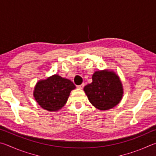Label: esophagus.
Masks as SVG:
<instances>
[{
  "label": "esophagus",
  "mask_w": 156,
  "mask_h": 156,
  "mask_svg": "<svg viewBox=\"0 0 156 156\" xmlns=\"http://www.w3.org/2000/svg\"><path fill=\"white\" fill-rule=\"evenodd\" d=\"M84 85H85V84L84 83H82V84H81V85H80V86H77V88H79V89H82L83 87H84Z\"/></svg>",
  "instance_id": "34e87169"
}]
</instances>
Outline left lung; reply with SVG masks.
<instances>
[{
	"mask_svg": "<svg viewBox=\"0 0 156 156\" xmlns=\"http://www.w3.org/2000/svg\"><path fill=\"white\" fill-rule=\"evenodd\" d=\"M89 101L100 110H108L121 101L123 89L119 76L113 71H96L92 82L84 87Z\"/></svg>",
	"mask_w": 156,
	"mask_h": 156,
	"instance_id": "obj_1",
	"label": "left lung"
}]
</instances>
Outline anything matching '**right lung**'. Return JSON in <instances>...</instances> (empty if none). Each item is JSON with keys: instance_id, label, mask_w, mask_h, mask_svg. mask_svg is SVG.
<instances>
[{"instance_id": "add662e5", "label": "right lung", "mask_w": 156, "mask_h": 156, "mask_svg": "<svg viewBox=\"0 0 156 156\" xmlns=\"http://www.w3.org/2000/svg\"><path fill=\"white\" fill-rule=\"evenodd\" d=\"M75 86L69 80L54 75L36 83L34 96L38 104L49 112L58 111L66 103Z\"/></svg>"}]
</instances>
